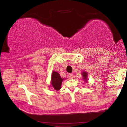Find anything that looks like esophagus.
<instances>
[{
    "mask_svg": "<svg viewBox=\"0 0 127 127\" xmlns=\"http://www.w3.org/2000/svg\"><path fill=\"white\" fill-rule=\"evenodd\" d=\"M68 77L70 79H72V78H73V74H71V73L69 74H68Z\"/></svg>",
    "mask_w": 127,
    "mask_h": 127,
    "instance_id": "esophagus-1",
    "label": "esophagus"
}]
</instances>
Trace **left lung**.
Segmentation results:
<instances>
[{
	"mask_svg": "<svg viewBox=\"0 0 127 127\" xmlns=\"http://www.w3.org/2000/svg\"><path fill=\"white\" fill-rule=\"evenodd\" d=\"M82 75L83 77V79L86 80V82L87 81V76H88V74L87 72H85V71H83L82 72Z\"/></svg>",
	"mask_w": 127,
	"mask_h": 127,
	"instance_id": "1",
	"label": "left lung"
}]
</instances>
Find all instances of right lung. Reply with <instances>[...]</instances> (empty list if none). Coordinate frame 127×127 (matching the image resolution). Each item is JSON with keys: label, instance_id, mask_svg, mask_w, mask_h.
<instances>
[{"label": "right lung", "instance_id": "obj_1", "mask_svg": "<svg viewBox=\"0 0 127 127\" xmlns=\"http://www.w3.org/2000/svg\"><path fill=\"white\" fill-rule=\"evenodd\" d=\"M63 79L61 77L59 74L56 71H53L52 75V87L54 89L58 91L61 89L62 83L63 82Z\"/></svg>", "mask_w": 127, "mask_h": 127}]
</instances>
